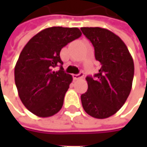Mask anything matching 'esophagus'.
<instances>
[{
	"instance_id": "1",
	"label": "esophagus",
	"mask_w": 147,
	"mask_h": 147,
	"mask_svg": "<svg viewBox=\"0 0 147 147\" xmlns=\"http://www.w3.org/2000/svg\"><path fill=\"white\" fill-rule=\"evenodd\" d=\"M83 76H84L83 72H80L79 74H76V75H73V78L75 79V80H78V79H81V78H82V77H83Z\"/></svg>"
}]
</instances>
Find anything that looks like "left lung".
I'll use <instances>...</instances> for the list:
<instances>
[{"instance_id": "obj_1", "label": "left lung", "mask_w": 147, "mask_h": 147, "mask_svg": "<svg viewBox=\"0 0 147 147\" xmlns=\"http://www.w3.org/2000/svg\"><path fill=\"white\" fill-rule=\"evenodd\" d=\"M82 32L94 47L100 69L94 77L87 76L88 91L81 95L84 111L104 119L114 115L127 100L131 88L134 65L122 39L100 27H82Z\"/></svg>"}]
</instances>
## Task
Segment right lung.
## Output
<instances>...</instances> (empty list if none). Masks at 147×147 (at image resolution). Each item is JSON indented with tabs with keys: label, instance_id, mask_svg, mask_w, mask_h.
Instances as JSON below:
<instances>
[{
	"label": "right lung",
	"instance_id": "obj_1",
	"mask_svg": "<svg viewBox=\"0 0 147 147\" xmlns=\"http://www.w3.org/2000/svg\"><path fill=\"white\" fill-rule=\"evenodd\" d=\"M78 28L50 27L34 36L23 48L14 68L15 84L24 105L40 117L53 116L63 106L72 76L65 72L59 53L79 38ZM59 64L61 69L53 72Z\"/></svg>",
	"mask_w": 147,
	"mask_h": 147
}]
</instances>
